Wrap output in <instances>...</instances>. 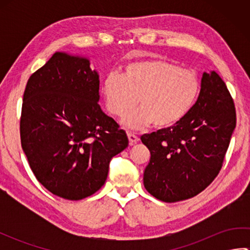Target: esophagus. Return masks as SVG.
Here are the masks:
<instances>
[{"instance_id": "34e87169", "label": "esophagus", "mask_w": 250, "mask_h": 250, "mask_svg": "<svg viewBox=\"0 0 250 250\" xmlns=\"http://www.w3.org/2000/svg\"><path fill=\"white\" fill-rule=\"evenodd\" d=\"M126 134H128V139L130 142V145L133 146L134 144H136L137 142H139V137H137L134 133H132V132H126Z\"/></svg>"}]
</instances>
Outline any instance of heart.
<instances>
[{"mask_svg":"<svg viewBox=\"0 0 250 250\" xmlns=\"http://www.w3.org/2000/svg\"><path fill=\"white\" fill-rule=\"evenodd\" d=\"M200 89L192 71L166 60H142L130 63L122 76L111 74L106 78L103 94L115 117H124L139 103L140 108L122 120L128 128L139 130L152 124L157 129H167L190 113Z\"/></svg>","mask_w":250,"mask_h":250,"instance_id":"heart-1","label":"heart"}]
</instances>
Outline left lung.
Returning <instances> with one entry per match:
<instances>
[{
    "label": "left lung",
    "instance_id": "1",
    "mask_svg": "<svg viewBox=\"0 0 250 250\" xmlns=\"http://www.w3.org/2000/svg\"><path fill=\"white\" fill-rule=\"evenodd\" d=\"M236 125L234 102L216 72L203 73L198 101L178 124L144 134L150 151L146 190L173 203L193 198L216 178Z\"/></svg>",
    "mask_w": 250,
    "mask_h": 250
}]
</instances>
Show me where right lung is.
<instances>
[{
    "instance_id": "add662e5",
    "label": "right lung",
    "mask_w": 250,
    "mask_h": 250,
    "mask_svg": "<svg viewBox=\"0 0 250 250\" xmlns=\"http://www.w3.org/2000/svg\"><path fill=\"white\" fill-rule=\"evenodd\" d=\"M99 89L89 59L65 52L54 54L26 83L21 146L36 179L60 198L97 192L111 158L128 147L125 132L101 109Z\"/></svg>"
}]
</instances>
